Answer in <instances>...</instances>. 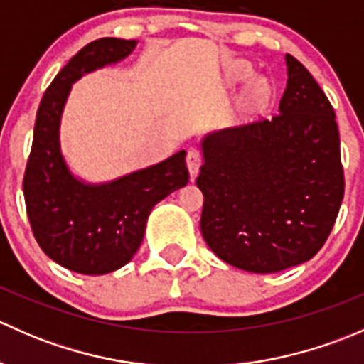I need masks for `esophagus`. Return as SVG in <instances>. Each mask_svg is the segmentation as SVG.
Listing matches in <instances>:
<instances>
[{
	"label": "esophagus",
	"mask_w": 364,
	"mask_h": 364,
	"mask_svg": "<svg viewBox=\"0 0 364 364\" xmlns=\"http://www.w3.org/2000/svg\"><path fill=\"white\" fill-rule=\"evenodd\" d=\"M200 164H203V155H200L197 149H190L188 155H186V167H188V172L190 176H192V179L196 178L197 172H199Z\"/></svg>",
	"instance_id": "obj_1"
}]
</instances>
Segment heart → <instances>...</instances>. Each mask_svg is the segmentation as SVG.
<instances>
[{"mask_svg": "<svg viewBox=\"0 0 364 364\" xmlns=\"http://www.w3.org/2000/svg\"><path fill=\"white\" fill-rule=\"evenodd\" d=\"M250 75V70H248L245 65H237L236 68L230 70V80H243L245 77ZM248 98H250L252 102H257L260 100V98H264V95L267 93V84L264 82L262 79H253L250 84H248Z\"/></svg>", "mask_w": 364, "mask_h": 364, "instance_id": "1", "label": "heart"}]
</instances>
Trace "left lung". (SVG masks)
<instances>
[{
  "label": "left lung",
  "instance_id": "1",
  "mask_svg": "<svg viewBox=\"0 0 364 364\" xmlns=\"http://www.w3.org/2000/svg\"><path fill=\"white\" fill-rule=\"evenodd\" d=\"M278 114L200 141V232L223 262L277 273L322 248L343 199L335 111L317 80L285 54Z\"/></svg>",
  "mask_w": 364,
  "mask_h": 364
}]
</instances>
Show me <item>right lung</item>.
<instances>
[{"label":"right lung","mask_w":364,"mask_h":364,"mask_svg":"<svg viewBox=\"0 0 364 364\" xmlns=\"http://www.w3.org/2000/svg\"><path fill=\"white\" fill-rule=\"evenodd\" d=\"M137 40L100 38L61 68L40 102L24 200L36 243L46 255L80 274H107L132 260L151 209L188 183L186 151L105 183H87L70 171L60 127L72 84L86 73L130 56Z\"/></svg>","instance_id":"obj_1"}]
</instances>
